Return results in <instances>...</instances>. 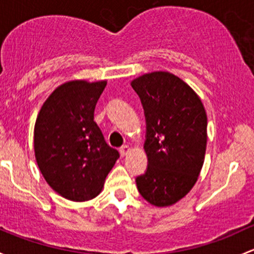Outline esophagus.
Here are the masks:
<instances>
[{
  "instance_id": "esophagus-1",
  "label": "esophagus",
  "mask_w": 254,
  "mask_h": 254,
  "mask_svg": "<svg viewBox=\"0 0 254 254\" xmlns=\"http://www.w3.org/2000/svg\"><path fill=\"white\" fill-rule=\"evenodd\" d=\"M130 151H131V147H130V146H127V145H125V146H122V147H120V149H119L120 154H122L123 157H124V156H127V154L129 153Z\"/></svg>"
}]
</instances>
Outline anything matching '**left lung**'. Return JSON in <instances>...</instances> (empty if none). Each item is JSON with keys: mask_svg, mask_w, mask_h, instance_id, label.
I'll list each match as a JSON object with an SVG mask.
<instances>
[{"mask_svg": "<svg viewBox=\"0 0 254 254\" xmlns=\"http://www.w3.org/2000/svg\"><path fill=\"white\" fill-rule=\"evenodd\" d=\"M146 118L148 167L136 178L141 196L168 207L190 192L198 179L207 146V114L197 93L168 71H153L131 81Z\"/></svg>", "mask_w": 254, "mask_h": 254, "instance_id": "8db88e82", "label": "left lung"}]
</instances>
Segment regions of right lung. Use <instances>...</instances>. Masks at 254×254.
<instances>
[{
	"instance_id": "right-lung-1",
	"label": "right lung",
	"mask_w": 254,
	"mask_h": 254,
	"mask_svg": "<svg viewBox=\"0 0 254 254\" xmlns=\"http://www.w3.org/2000/svg\"><path fill=\"white\" fill-rule=\"evenodd\" d=\"M106 85L65 82L51 93L36 118L34 149L40 172L53 190L70 201L97 196L119 158L93 120Z\"/></svg>"
}]
</instances>
